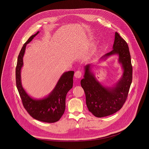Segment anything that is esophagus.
Segmentation results:
<instances>
[{"mask_svg": "<svg viewBox=\"0 0 149 149\" xmlns=\"http://www.w3.org/2000/svg\"><path fill=\"white\" fill-rule=\"evenodd\" d=\"M82 76V72L80 70H77L74 73V77L77 79H80Z\"/></svg>", "mask_w": 149, "mask_h": 149, "instance_id": "esophagus-1", "label": "esophagus"}]
</instances>
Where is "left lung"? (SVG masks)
<instances>
[{
  "instance_id": "1",
  "label": "left lung",
  "mask_w": 149,
  "mask_h": 149,
  "mask_svg": "<svg viewBox=\"0 0 149 149\" xmlns=\"http://www.w3.org/2000/svg\"><path fill=\"white\" fill-rule=\"evenodd\" d=\"M118 54L123 73L122 78L113 87H104L91 71V65L85 66L84 78L81 85L85 92L86 104L94 116L102 118L113 114L120 110L127 98L132 79V66L127 43L116 32L113 49L101 58Z\"/></svg>"
}]
</instances>
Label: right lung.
Returning <instances> with one entry per match:
<instances>
[{
	"mask_svg": "<svg viewBox=\"0 0 149 149\" xmlns=\"http://www.w3.org/2000/svg\"><path fill=\"white\" fill-rule=\"evenodd\" d=\"M39 31L31 36L24 43L18 55L16 67V84L21 98L23 106L34 119L43 122L54 123L58 121L65 109V99L68 91L73 87L74 71L64 73L52 92L46 97L36 100L30 97L23 88L21 70L23 66V57L26 46L31 42Z\"/></svg>",
	"mask_w": 149,
	"mask_h": 149,
	"instance_id": "1",
	"label": "right lung"
}]
</instances>
